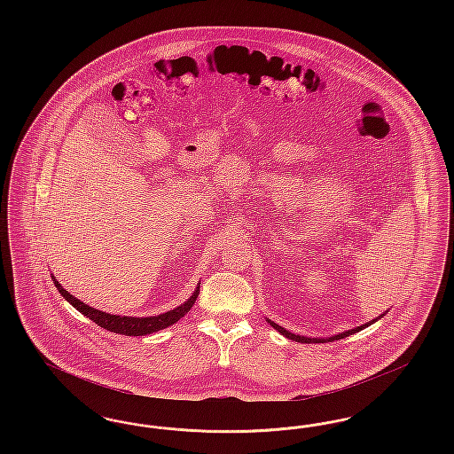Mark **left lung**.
Returning a JSON list of instances; mask_svg holds the SVG:
<instances>
[{"mask_svg": "<svg viewBox=\"0 0 454 454\" xmlns=\"http://www.w3.org/2000/svg\"><path fill=\"white\" fill-rule=\"evenodd\" d=\"M388 313V309L385 311V313H381L380 317H376L374 320H371V322H367L364 325H359V326H356V328H350V330H344L342 333H335V335H332V337H320V339H315V337H304V335H296V333H293V332H289V330H286V328H282L281 325L274 324L272 320H269V318H265L267 320V324H270L272 328H276L281 335H284L286 339H289V340H294V342H301V344H325V342H333V340H340V339H344V337H348V335H354V333H357V332H361V330H364L366 326L369 325L376 324L378 320H381L385 315Z\"/></svg>", "mask_w": 454, "mask_h": 454, "instance_id": "8db88e82", "label": "left lung"}]
</instances>
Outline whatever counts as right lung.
I'll list each match as a JSON object with an SVG mask.
<instances>
[{"instance_id":"1","label":"right lung","mask_w":454,"mask_h":454,"mask_svg":"<svg viewBox=\"0 0 454 454\" xmlns=\"http://www.w3.org/2000/svg\"><path fill=\"white\" fill-rule=\"evenodd\" d=\"M51 278L54 279V286L58 287V291L61 293V296H63L66 301L69 302L71 306H74L82 315H85L87 318L93 320L95 324L98 325V326H102V328H106L108 332L121 333V335H134V337L150 335V333H154V332H158V330H163V328H167V326H170V325L176 324V322H178L185 313H189L191 308L194 306L195 300H197V296H199V284H200V282L197 284L192 296H191L187 301L184 302V304L173 308V309L167 311V313H161V315L141 317V318L137 317V318H136V317L110 315V313H106V311L95 309V308L88 306L85 302L80 301L78 298H74L73 294H69L54 276H51Z\"/></svg>"}]
</instances>
